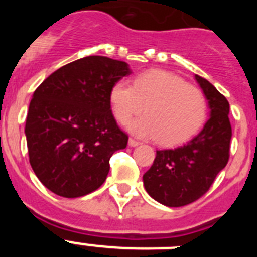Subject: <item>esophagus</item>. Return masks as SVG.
<instances>
[{
    "instance_id": "1",
    "label": "esophagus",
    "mask_w": 257,
    "mask_h": 257,
    "mask_svg": "<svg viewBox=\"0 0 257 257\" xmlns=\"http://www.w3.org/2000/svg\"><path fill=\"white\" fill-rule=\"evenodd\" d=\"M139 144L140 143L138 142V140L133 139V138H130V139H128V145H130V147H138Z\"/></svg>"
}]
</instances>
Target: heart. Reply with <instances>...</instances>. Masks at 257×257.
Masks as SVG:
<instances>
[{"instance_id": "obj_1", "label": "heart", "mask_w": 257, "mask_h": 257, "mask_svg": "<svg viewBox=\"0 0 257 257\" xmlns=\"http://www.w3.org/2000/svg\"><path fill=\"white\" fill-rule=\"evenodd\" d=\"M115 119L140 138L154 139L161 145L185 142L201 128L206 119L207 101L199 88L166 70L152 69L135 77L133 86L117 82L109 92Z\"/></svg>"}]
</instances>
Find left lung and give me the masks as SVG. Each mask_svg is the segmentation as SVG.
<instances>
[{"label":"left lung","instance_id":"obj_1","mask_svg":"<svg viewBox=\"0 0 257 257\" xmlns=\"http://www.w3.org/2000/svg\"><path fill=\"white\" fill-rule=\"evenodd\" d=\"M196 79L208 101V121L187 144L157 151L153 165L143 176L149 196L169 207H181L201 198L229 161L228 100L207 79L197 74Z\"/></svg>","mask_w":257,"mask_h":257}]
</instances>
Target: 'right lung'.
Here are the masks:
<instances>
[{"label":"right lung","instance_id":"add662e5","mask_svg":"<svg viewBox=\"0 0 257 257\" xmlns=\"http://www.w3.org/2000/svg\"><path fill=\"white\" fill-rule=\"evenodd\" d=\"M130 73L124 61L86 56L36 88L26 122L29 163L52 193L77 198L105 181L110 157L128 140L113 117L109 92Z\"/></svg>","mask_w":257,"mask_h":257}]
</instances>
